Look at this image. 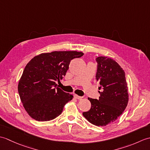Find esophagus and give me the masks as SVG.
I'll return each mask as SVG.
<instances>
[{
    "instance_id": "34e87169",
    "label": "esophagus",
    "mask_w": 150,
    "mask_h": 150,
    "mask_svg": "<svg viewBox=\"0 0 150 150\" xmlns=\"http://www.w3.org/2000/svg\"><path fill=\"white\" fill-rule=\"evenodd\" d=\"M74 98H77V99H81V98H82V97L79 96V95H74Z\"/></svg>"
}]
</instances>
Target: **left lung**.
Listing matches in <instances>:
<instances>
[{"label":"left lung","instance_id":"1","mask_svg":"<svg viewBox=\"0 0 150 150\" xmlns=\"http://www.w3.org/2000/svg\"><path fill=\"white\" fill-rule=\"evenodd\" d=\"M97 81L100 97L98 100L88 98L91 106L83 112V116L90 123L105 126L115 122L128 105L129 95L125 73L115 60L106 57H98Z\"/></svg>","mask_w":150,"mask_h":150}]
</instances>
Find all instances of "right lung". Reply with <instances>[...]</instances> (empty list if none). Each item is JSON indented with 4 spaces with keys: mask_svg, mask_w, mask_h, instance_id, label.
Segmentation results:
<instances>
[{
    "mask_svg": "<svg viewBox=\"0 0 150 150\" xmlns=\"http://www.w3.org/2000/svg\"><path fill=\"white\" fill-rule=\"evenodd\" d=\"M84 55L76 51L53 52L34 57L25 67L18 91L24 109L32 119L49 121L62 112L73 96L57 87L71 60Z\"/></svg>",
    "mask_w": 150,
    "mask_h": 150,
    "instance_id": "obj_1",
    "label": "right lung"
}]
</instances>
